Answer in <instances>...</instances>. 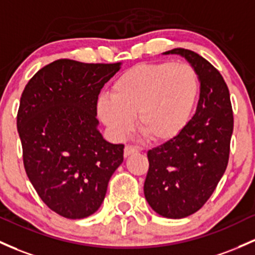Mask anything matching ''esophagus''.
Listing matches in <instances>:
<instances>
[{
	"label": "esophagus",
	"mask_w": 255,
	"mask_h": 255,
	"mask_svg": "<svg viewBox=\"0 0 255 255\" xmlns=\"http://www.w3.org/2000/svg\"><path fill=\"white\" fill-rule=\"evenodd\" d=\"M138 147H135V146H130V145H127V146L125 147V157H128V156H130V155H133V153H136L138 152Z\"/></svg>",
	"instance_id": "obj_1"
}]
</instances>
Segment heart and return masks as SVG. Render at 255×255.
Here are the masks:
<instances>
[{
    "instance_id": "1",
    "label": "heart",
    "mask_w": 255,
    "mask_h": 255,
    "mask_svg": "<svg viewBox=\"0 0 255 255\" xmlns=\"http://www.w3.org/2000/svg\"><path fill=\"white\" fill-rule=\"evenodd\" d=\"M200 77L189 64L161 61L128 69L111 86L110 97L98 99L99 119L121 139L139 130L153 142H167L183 132L194 116Z\"/></svg>"
}]
</instances>
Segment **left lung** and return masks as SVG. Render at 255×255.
Instances as JSON below:
<instances>
[{"mask_svg": "<svg viewBox=\"0 0 255 255\" xmlns=\"http://www.w3.org/2000/svg\"><path fill=\"white\" fill-rule=\"evenodd\" d=\"M200 77L196 113L177 138L147 151L144 195L156 213L181 219L207 202L225 173L234 130L230 93L220 72L197 53L174 48Z\"/></svg>", "mask_w": 255, "mask_h": 255, "instance_id": "left-lung-1", "label": "left lung"}]
</instances>
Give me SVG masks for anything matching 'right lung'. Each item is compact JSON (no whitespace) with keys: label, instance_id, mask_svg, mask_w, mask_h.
I'll return each instance as SVG.
<instances>
[{"label":"right lung","instance_id":"obj_1","mask_svg":"<svg viewBox=\"0 0 255 255\" xmlns=\"http://www.w3.org/2000/svg\"><path fill=\"white\" fill-rule=\"evenodd\" d=\"M121 65L55 60L21 94L16 127L27 178L41 200L68 219L96 213L123 162L125 146L106 141L97 120L100 89Z\"/></svg>","mask_w":255,"mask_h":255}]
</instances>
